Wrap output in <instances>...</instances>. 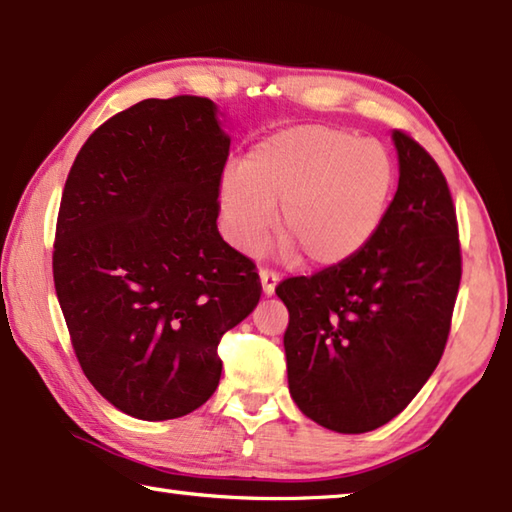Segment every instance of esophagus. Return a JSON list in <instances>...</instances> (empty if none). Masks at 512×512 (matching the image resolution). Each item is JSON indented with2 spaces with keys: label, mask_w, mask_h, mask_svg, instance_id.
I'll return each mask as SVG.
<instances>
[{
  "label": "esophagus",
  "mask_w": 512,
  "mask_h": 512,
  "mask_svg": "<svg viewBox=\"0 0 512 512\" xmlns=\"http://www.w3.org/2000/svg\"><path fill=\"white\" fill-rule=\"evenodd\" d=\"M277 277L273 271H259V282H262V293L264 296H273L275 287H277Z\"/></svg>",
  "instance_id": "1"
}]
</instances>
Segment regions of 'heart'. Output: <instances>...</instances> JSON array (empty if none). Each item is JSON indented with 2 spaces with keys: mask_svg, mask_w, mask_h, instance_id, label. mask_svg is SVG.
Masks as SVG:
<instances>
[{
  "mask_svg": "<svg viewBox=\"0 0 512 512\" xmlns=\"http://www.w3.org/2000/svg\"><path fill=\"white\" fill-rule=\"evenodd\" d=\"M395 162L375 140L332 126H293L257 142L241 167L223 171L219 207L232 244L255 253L280 205L284 253L293 246L314 266L359 255L384 221Z\"/></svg>",
  "mask_w": 512,
  "mask_h": 512,
  "instance_id": "heart-1",
  "label": "heart"
}]
</instances>
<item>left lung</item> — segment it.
I'll return each instance as SVG.
<instances>
[{"label": "left lung", "instance_id": "left-lung-1", "mask_svg": "<svg viewBox=\"0 0 512 512\" xmlns=\"http://www.w3.org/2000/svg\"><path fill=\"white\" fill-rule=\"evenodd\" d=\"M400 183L359 255L275 289L289 309V393L336 433H366L406 409L443 357L461 284L447 180L409 135L393 131Z\"/></svg>", "mask_w": 512, "mask_h": 512}]
</instances>
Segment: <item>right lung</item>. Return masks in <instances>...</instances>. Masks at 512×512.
I'll list each match as a JSON object with an SVG mask.
<instances>
[{
  "label": "right lung",
  "mask_w": 512,
  "mask_h": 512,
  "mask_svg": "<svg viewBox=\"0 0 512 512\" xmlns=\"http://www.w3.org/2000/svg\"><path fill=\"white\" fill-rule=\"evenodd\" d=\"M214 101L146 99L94 131L60 201L54 284L81 368L133 418H183L221 379V336L257 307L219 235L230 135Z\"/></svg>",
  "instance_id": "obj_1"
}]
</instances>
